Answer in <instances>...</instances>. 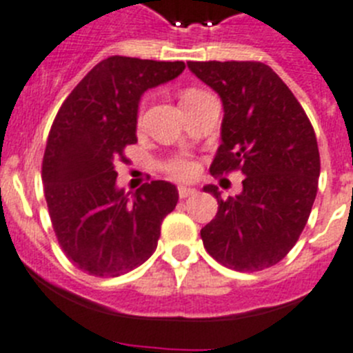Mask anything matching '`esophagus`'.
<instances>
[{"instance_id": "esophagus-1", "label": "esophagus", "mask_w": 353, "mask_h": 353, "mask_svg": "<svg viewBox=\"0 0 353 353\" xmlns=\"http://www.w3.org/2000/svg\"><path fill=\"white\" fill-rule=\"evenodd\" d=\"M177 192H179L181 199H188V196L196 195V190L190 188V186H179V188H177Z\"/></svg>"}]
</instances>
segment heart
Returning <instances> with one entry per match:
<instances>
[{"instance_id":"1","label":"heart","mask_w":353,"mask_h":353,"mask_svg":"<svg viewBox=\"0 0 353 353\" xmlns=\"http://www.w3.org/2000/svg\"><path fill=\"white\" fill-rule=\"evenodd\" d=\"M186 93H190V91H186ZM163 167L167 172L172 174L174 177H179V179H190V177L195 176L196 172V163L186 157L172 158V160L165 161Z\"/></svg>"}]
</instances>
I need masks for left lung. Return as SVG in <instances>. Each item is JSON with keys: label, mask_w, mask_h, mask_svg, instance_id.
Returning a JSON list of instances; mask_svg holds the SVG:
<instances>
[{"label": "left lung", "mask_w": 353, "mask_h": 353, "mask_svg": "<svg viewBox=\"0 0 353 353\" xmlns=\"http://www.w3.org/2000/svg\"><path fill=\"white\" fill-rule=\"evenodd\" d=\"M188 68L223 101L221 144L209 172L241 170L243 192L218 200L200 230L204 248L234 271L253 272L285 259L306 227L319 190L315 130L288 85L259 61H190Z\"/></svg>", "instance_id": "1"}]
</instances>
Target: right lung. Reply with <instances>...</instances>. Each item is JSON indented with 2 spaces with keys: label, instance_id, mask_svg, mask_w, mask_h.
<instances>
[{
  "label": "right lung",
  "instance_id": "right-lung-1",
  "mask_svg": "<svg viewBox=\"0 0 353 353\" xmlns=\"http://www.w3.org/2000/svg\"><path fill=\"white\" fill-rule=\"evenodd\" d=\"M183 61L110 56L98 63L63 101L42 163L50 221L65 255L81 271L116 278L157 250L161 221L179 193L167 181L130 195L116 186V163L137 142L144 91L176 79Z\"/></svg>",
  "mask_w": 353,
  "mask_h": 353
}]
</instances>
